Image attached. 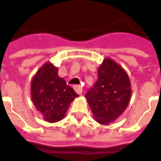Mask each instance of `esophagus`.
I'll return each mask as SVG.
<instances>
[{
  "instance_id": "1",
  "label": "esophagus",
  "mask_w": 161,
  "mask_h": 161,
  "mask_svg": "<svg viewBox=\"0 0 161 161\" xmlns=\"http://www.w3.org/2000/svg\"><path fill=\"white\" fill-rule=\"evenodd\" d=\"M73 88L77 94H79V95L82 94V92H83V89H82V87H81L80 85H75Z\"/></svg>"
}]
</instances>
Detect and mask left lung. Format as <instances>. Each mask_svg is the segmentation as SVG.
<instances>
[{"label": "left lung", "instance_id": "8db88e82", "mask_svg": "<svg viewBox=\"0 0 161 161\" xmlns=\"http://www.w3.org/2000/svg\"><path fill=\"white\" fill-rule=\"evenodd\" d=\"M98 78L85 97L96 121L108 125L125 111L131 99L128 73L114 60L106 58L97 70Z\"/></svg>", "mask_w": 161, "mask_h": 161}]
</instances>
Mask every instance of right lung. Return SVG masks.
I'll use <instances>...</instances> for the list:
<instances>
[{"label": "right lung", "mask_w": 161, "mask_h": 161, "mask_svg": "<svg viewBox=\"0 0 161 161\" xmlns=\"http://www.w3.org/2000/svg\"><path fill=\"white\" fill-rule=\"evenodd\" d=\"M58 67L46 62L31 82V97L46 121L53 123L65 116L70 103L78 97L65 80L58 74Z\"/></svg>", "instance_id": "right-lung-1"}]
</instances>
